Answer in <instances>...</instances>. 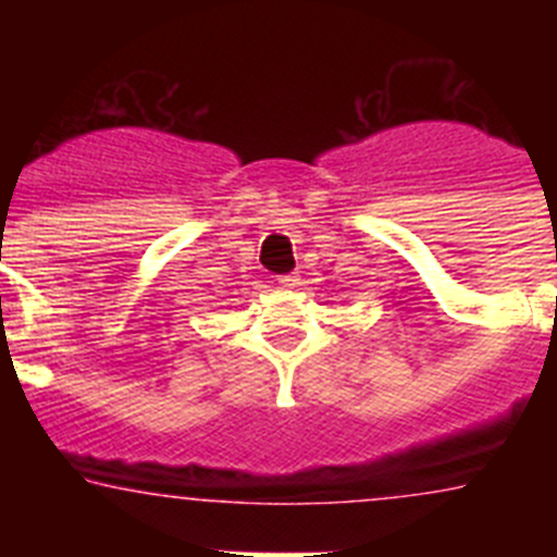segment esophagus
I'll use <instances>...</instances> for the list:
<instances>
[{
  "label": "esophagus",
  "mask_w": 557,
  "mask_h": 557,
  "mask_svg": "<svg viewBox=\"0 0 557 557\" xmlns=\"http://www.w3.org/2000/svg\"><path fill=\"white\" fill-rule=\"evenodd\" d=\"M278 282L284 284V287H301V275L298 273H287V275H278Z\"/></svg>",
  "instance_id": "1"
}]
</instances>
